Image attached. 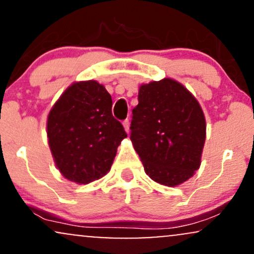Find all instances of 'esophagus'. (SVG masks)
Here are the masks:
<instances>
[{
    "mask_svg": "<svg viewBox=\"0 0 254 254\" xmlns=\"http://www.w3.org/2000/svg\"><path fill=\"white\" fill-rule=\"evenodd\" d=\"M123 127H124L125 131H127V132L129 133V131H130V122H129V119H125V121L123 122Z\"/></svg>",
    "mask_w": 254,
    "mask_h": 254,
    "instance_id": "esophagus-1",
    "label": "esophagus"
}]
</instances>
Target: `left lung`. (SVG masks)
<instances>
[{"instance_id": "left-lung-1", "label": "left lung", "mask_w": 254, "mask_h": 254, "mask_svg": "<svg viewBox=\"0 0 254 254\" xmlns=\"http://www.w3.org/2000/svg\"><path fill=\"white\" fill-rule=\"evenodd\" d=\"M205 118L196 98L171 78L142 84L130 139L154 182L177 186L199 168Z\"/></svg>"}]
</instances>
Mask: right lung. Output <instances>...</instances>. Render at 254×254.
I'll list each match as a JSON object with an SVG mask.
<instances>
[{"label":"right lung","mask_w":254,"mask_h":254,"mask_svg":"<svg viewBox=\"0 0 254 254\" xmlns=\"http://www.w3.org/2000/svg\"><path fill=\"white\" fill-rule=\"evenodd\" d=\"M48 137L61 173L88 184L110 171L127 132L112 116L109 92L92 80L71 84L61 95L49 113Z\"/></svg>","instance_id":"obj_1"}]
</instances>
